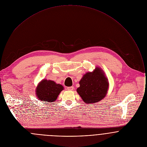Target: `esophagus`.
Here are the masks:
<instances>
[{
    "label": "esophagus",
    "instance_id": "1",
    "mask_svg": "<svg viewBox=\"0 0 147 147\" xmlns=\"http://www.w3.org/2000/svg\"><path fill=\"white\" fill-rule=\"evenodd\" d=\"M67 90H74V86H70V87H67Z\"/></svg>",
    "mask_w": 147,
    "mask_h": 147
}]
</instances>
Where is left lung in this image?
Instances as JSON below:
<instances>
[{"instance_id": "left-lung-1", "label": "left lung", "mask_w": 147, "mask_h": 147, "mask_svg": "<svg viewBox=\"0 0 147 147\" xmlns=\"http://www.w3.org/2000/svg\"><path fill=\"white\" fill-rule=\"evenodd\" d=\"M76 91L85 104H95L104 99L109 89L108 79L104 71L96 67L92 72L84 74Z\"/></svg>"}]
</instances>
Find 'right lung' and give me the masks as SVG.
<instances>
[{"instance_id": "1", "label": "right lung", "mask_w": 147, "mask_h": 147, "mask_svg": "<svg viewBox=\"0 0 147 147\" xmlns=\"http://www.w3.org/2000/svg\"><path fill=\"white\" fill-rule=\"evenodd\" d=\"M64 89L61 84H57L50 80L43 79L37 86L36 94L38 99L46 102H54Z\"/></svg>"}]
</instances>
